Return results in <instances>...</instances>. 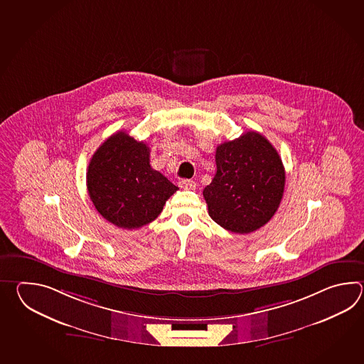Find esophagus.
Returning <instances> with one entry per match:
<instances>
[{"mask_svg": "<svg viewBox=\"0 0 364 364\" xmlns=\"http://www.w3.org/2000/svg\"><path fill=\"white\" fill-rule=\"evenodd\" d=\"M195 182L191 179H182L179 181V187L181 188H185V190H193L195 188Z\"/></svg>", "mask_w": 364, "mask_h": 364, "instance_id": "34e87169", "label": "esophagus"}]
</instances>
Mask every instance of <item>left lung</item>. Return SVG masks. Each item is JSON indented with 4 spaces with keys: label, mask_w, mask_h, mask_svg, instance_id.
Listing matches in <instances>:
<instances>
[{
    "label": "left lung",
    "mask_w": 364,
    "mask_h": 364,
    "mask_svg": "<svg viewBox=\"0 0 364 364\" xmlns=\"http://www.w3.org/2000/svg\"><path fill=\"white\" fill-rule=\"evenodd\" d=\"M217 171L204 191L210 218L229 232L248 234L271 220L284 195L285 168L279 152L256 132L216 149Z\"/></svg>",
    "instance_id": "obj_1"
}]
</instances>
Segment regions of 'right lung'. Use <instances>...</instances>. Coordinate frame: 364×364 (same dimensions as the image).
Instances as JSON below:
<instances>
[{"label":"right lung","mask_w":364,"mask_h":364,"mask_svg":"<svg viewBox=\"0 0 364 364\" xmlns=\"http://www.w3.org/2000/svg\"><path fill=\"white\" fill-rule=\"evenodd\" d=\"M87 188L101 216L129 230L152 223L178 190L151 168L147 144L124 132L109 136L93 154Z\"/></svg>","instance_id":"obj_1"}]
</instances>
